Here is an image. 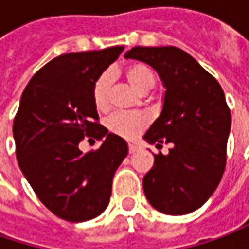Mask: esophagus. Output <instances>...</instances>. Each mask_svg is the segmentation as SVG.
<instances>
[{
	"mask_svg": "<svg viewBox=\"0 0 249 249\" xmlns=\"http://www.w3.org/2000/svg\"><path fill=\"white\" fill-rule=\"evenodd\" d=\"M128 149H129V153H135L136 150H138V146L134 145V143H129V145H128Z\"/></svg>",
	"mask_w": 249,
	"mask_h": 249,
	"instance_id": "esophagus-1",
	"label": "esophagus"
}]
</instances>
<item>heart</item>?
<instances>
[{
  "instance_id": "1",
  "label": "heart",
  "mask_w": 249,
  "mask_h": 249,
  "mask_svg": "<svg viewBox=\"0 0 249 249\" xmlns=\"http://www.w3.org/2000/svg\"><path fill=\"white\" fill-rule=\"evenodd\" d=\"M124 75L129 85L141 94L149 93L156 85V75L153 70L143 62L129 64L124 70ZM111 73L103 72L93 83L92 96L94 106L99 111H106L110 106ZM149 123V117L143 113H126L118 111L107 118V128L123 138H134Z\"/></svg>"
}]
</instances>
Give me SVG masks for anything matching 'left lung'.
I'll list each match as a JSON object with an SVG mask.
<instances>
[{
    "instance_id": "left-lung-1",
    "label": "left lung",
    "mask_w": 249,
    "mask_h": 249,
    "mask_svg": "<svg viewBox=\"0 0 249 249\" xmlns=\"http://www.w3.org/2000/svg\"><path fill=\"white\" fill-rule=\"evenodd\" d=\"M125 58L150 65L166 88L161 113L143 139L156 147L171 143V149L155 155V166L143 177L146 199L166 214L196 211L216 191L226 167L231 114L222 86L177 47L138 46Z\"/></svg>"
}]
</instances>
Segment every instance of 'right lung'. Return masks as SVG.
Returning a JSON list of instances; mask_svg holds the SVG:
<instances>
[{
  "label": "right lung",
  "mask_w": 249,
  "mask_h": 249,
  "mask_svg": "<svg viewBox=\"0 0 249 249\" xmlns=\"http://www.w3.org/2000/svg\"><path fill=\"white\" fill-rule=\"evenodd\" d=\"M123 50L55 57L20 97L14 120L18 164L41 203L68 222H86L106 211L114 173L128 155L124 139L97 123L92 96L94 81ZM85 136L103 140L102 146L83 154L79 142Z\"/></svg>",
  "instance_id": "add662e5"
}]
</instances>
